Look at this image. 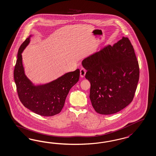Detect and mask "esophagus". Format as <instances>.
Returning a JSON list of instances; mask_svg holds the SVG:
<instances>
[{"label": "esophagus", "mask_w": 156, "mask_h": 156, "mask_svg": "<svg viewBox=\"0 0 156 156\" xmlns=\"http://www.w3.org/2000/svg\"><path fill=\"white\" fill-rule=\"evenodd\" d=\"M86 70L83 68H81L80 69V76L81 77H84V76L86 75Z\"/></svg>", "instance_id": "esophagus-1"}]
</instances>
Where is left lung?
<instances>
[{"label":"left lung","instance_id":"1","mask_svg":"<svg viewBox=\"0 0 156 156\" xmlns=\"http://www.w3.org/2000/svg\"><path fill=\"white\" fill-rule=\"evenodd\" d=\"M83 66L90 83V98L95 110L110 115L133 101L140 77L133 46L127 37L86 58Z\"/></svg>","mask_w":156,"mask_h":156}]
</instances>
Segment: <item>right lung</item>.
<instances>
[{
	"label": "right lung",
	"mask_w": 156,
	"mask_h": 156,
	"mask_svg": "<svg viewBox=\"0 0 156 156\" xmlns=\"http://www.w3.org/2000/svg\"><path fill=\"white\" fill-rule=\"evenodd\" d=\"M30 37L20 45L14 70L18 95L23 105L35 114L55 115L62 110L70 88L79 80L80 70L66 73L48 84L34 86L26 76L22 64V53L29 44Z\"/></svg>",
	"instance_id": "right-lung-1"
}]
</instances>
